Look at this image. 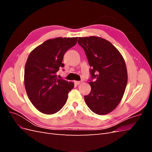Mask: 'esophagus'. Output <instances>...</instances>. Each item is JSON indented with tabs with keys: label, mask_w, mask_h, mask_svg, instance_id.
<instances>
[{
	"label": "esophagus",
	"mask_w": 152,
	"mask_h": 152,
	"mask_svg": "<svg viewBox=\"0 0 152 152\" xmlns=\"http://www.w3.org/2000/svg\"><path fill=\"white\" fill-rule=\"evenodd\" d=\"M74 82H75V84H77V85H79L81 83V82H80V81H75Z\"/></svg>",
	"instance_id": "obj_1"
}]
</instances>
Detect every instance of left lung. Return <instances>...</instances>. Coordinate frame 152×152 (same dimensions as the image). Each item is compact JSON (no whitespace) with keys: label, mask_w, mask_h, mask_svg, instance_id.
Masks as SVG:
<instances>
[{"label":"left lung","mask_w":152,"mask_h":152,"mask_svg":"<svg viewBox=\"0 0 152 152\" xmlns=\"http://www.w3.org/2000/svg\"><path fill=\"white\" fill-rule=\"evenodd\" d=\"M78 43L85 50L92 79L90 93L84 99L91 111L106 115L120 103L127 83V71L121 53L109 41L96 36L79 37Z\"/></svg>","instance_id":"left-lung-1"}]
</instances>
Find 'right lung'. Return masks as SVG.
Instances as JSON below:
<instances>
[{
	"instance_id": "right-lung-1",
	"label": "right lung",
	"mask_w": 152,
	"mask_h": 152,
	"mask_svg": "<svg viewBox=\"0 0 152 152\" xmlns=\"http://www.w3.org/2000/svg\"><path fill=\"white\" fill-rule=\"evenodd\" d=\"M78 37H57L45 41L30 53L25 66L24 84L31 103L39 112L52 115L65 104L72 82L58 79L56 73L67 50Z\"/></svg>"
}]
</instances>
